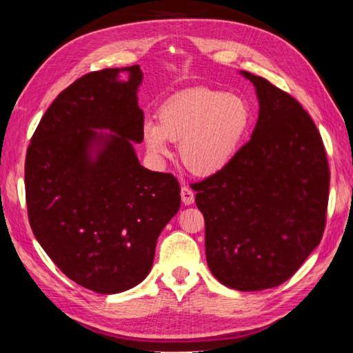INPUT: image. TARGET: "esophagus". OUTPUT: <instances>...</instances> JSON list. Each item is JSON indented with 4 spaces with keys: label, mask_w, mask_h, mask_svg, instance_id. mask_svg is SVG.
Masks as SVG:
<instances>
[{
    "label": "esophagus",
    "mask_w": 353,
    "mask_h": 353,
    "mask_svg": "<svg viewBox=\"0 0 353 353\" xmlns=\"http://www.w3.org/2000/svg\"><path fill=\"white\" fill-rule=\"evenodd\" d=\"M181 196H182V201L186 206H190V205L194 203V192H192L190 186H182Z\"/></svg>",
    "instance_id": "esophagus-1"
}]
</instances>
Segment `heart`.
Here are the masks:
<instances>
[{"instance_id":"1","label":"heart","mask_w":353,"mask_h":353,"mask_svg":"<svg viewBox=\"0 0 353 353\" xmlns=\"http://www.w3.org/2000/svg\"><path fill=\"white\" fill-rule=\"evenodd\" d=\"M250 119V108L243 97L197 88L163 104L159 125L145 124V142L156 154L168 153V141L181 142V159L186 170L211 176L235 159Z\"/></svg>"}]
</instances>
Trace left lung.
I'll use <instances>...</instances> for the list:
<instances>
[{
  "label": "left lung",
  "instance_id": "8db88e82",
  "mask_svg": "<svg viewBox=\"0 0 353 353\" xmlns=\"http://www.w3.org/2000/svg\"><path fill=\"white\" fill-rule=\"evenodd\" d=\"M241 74L259 100L252 138L192 190L212 274L229 288L261 291L288 281L321 241L331 177L302 104L264 77Z\"/></svg>",
  "mask_w": 353,
  "mask_h": 353
}]
</instances>
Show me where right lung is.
Wrapping results in <instances>:
<instances>
[{
  "label": "right lung",
  "instance_id": "1",
  "mask_svg": "<svg viewBox=\"0 0 353 353\" xmlns=\"http://www.w3.org/2000/svg\"><path fill=\"white\" fill-rule=\"evenodd\" d=\"M123 70L127 82L117 80ZM141 81L139 65L77 79L45 112L27 148L33 234L63 274L100 294L145 279L157 238L181 208L177 179L144 168L134 153L131 141L144 139Z\"/></svg>",
  "mask_w": 353,
  "mask_h": 353
}]
</instances>
